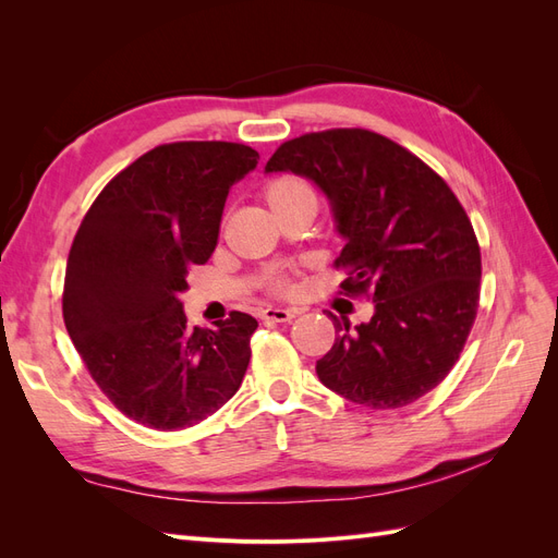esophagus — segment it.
Returning a JSON list of instances; mask_svg holds the SVG:
<instances>
[{"label":"esophagus","mask_w":558,"mask_h":558,"mask_svg":"<svg viewBox=\"0 0 558 558\" xmlns=\"http://www.w3.org/2000/svg\"><path fill=\"white\" fill-rule=\"evenodd\" d=\"M298 316V310H281V307H267L260 312L263 320H272V324H286Z\"/></svg>","instance_id":"obj_1"}]
</instances>
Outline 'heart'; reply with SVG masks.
Masks as SVG:
<instances>
[{"label": "heart", "instance_id": "1", "mask_svg": "<svg viewBox=\"0 0 558 558\" xmlns=\"http://www.w3.org/2000/svg\"><path fill=\"white\" fill-rule=\"evenodd\" d=\"M300 193H314V191H312V185L305 179H300V177H281V179H277V181H272V183L267 185V202L275 207V205H279L281 199H289V197L300 195ZM272 286H275V291H281V293H286V291L291 289L289 279H283V277L275 279Z\"/></svg>", "mask_w": 558, "mask_h": 558}]
</instances>
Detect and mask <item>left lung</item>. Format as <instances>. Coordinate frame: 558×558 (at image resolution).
<instances>
[{
	"mask_svg": "<svg viewBox=\"0 0 558 558\" xmlns=\"http://www.w3.org/2000/svg\"><path fill=\"white\" fill-rule=\"evenodd\" d=\"M265 172L312 179L347 240L340 293L375 302L367 324L335 316V344L316 361L330 391L369 410L426 396L459 361L480 307L482 253L470 218L412 150L363 128L283 142Z\"/></svg>",
	"mask_w": 558,
	"mask_h": 558,
	"instance_id": "8db88e82",
	"label": "left lung"
}]
</instances>
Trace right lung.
<instances>
[{
  "instance_id": "right-lung-1",
  "label": "right lung",
  "mask_w": 558,
  "mask_h": 558,
  "mask_svg": "<svg viewBox=\"0 0 558 558\" xmlns=\"http://www.w3.org/2000/svg\"><path fill=\"white\" fill-rule=\"evenodd\" d=\"M260 156L234 142H174L118 172L70 248L66 332L102 393L137 424L183 430L238 393L258 320L191 328L181 293L218 244L230 185Z\"/></svg>"
}]
</instances>
